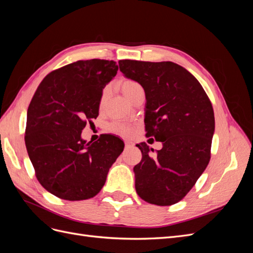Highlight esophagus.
Wrapping results in <instances>:
<instances>
[{
  "mask_svg": "<svg viewBox=\"0 0 253 253\" xmlns=\"http://www.w3.org/2000/svg\"><path fill=\"white\" fill-rule=\"evenodd\" d=\"M125 143H126V149H129L131 147H133V142H132V141L126 140V141H125Z\"/></svg>",
  "mask_w": 253,
  "mask_h": 253,
  "instance_id": "34e87169",
  "label": "esophagus"
}]
</instances>
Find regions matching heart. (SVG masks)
Segmentation results:
<instances>
[{
    "mask_svg": "<svg viewBox=\"0 0 253 253\" xmlns=\"http://www.w3.org/2000/svg\"><path fill=\"white\" fill-rule=\"evenodd\" d=\"M119 86H120V89H121V93L124 94V96L126 99H128L129 97H131L135 93V91L141 89L140 84H138V83L133 81V80H129V79L121 81ZM113 128L116 132H118L120 134H125V135L128 134L129 131H131V129H129V127H127V126H124V125H116V126H113Z\"/></svg>",
    "mask_w": 253,
    "mask_h": 253,
    "instance_id": "1",
    "label": "heart"
}]
</instances>
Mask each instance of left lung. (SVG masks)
Instances as JSON below:
<instances>
[{
    "mask_svg": "<svg viewBox=\"0 0 253 253\" xmlns=\"http://www.w3.org/2000/svg\"><path fill=\"white\" fill-rule=\"evenodd\" d=\"M118 63L126 78L143 87L147 136L163 143L154 155L145 142L136 144L142 154L134 167L136 192L153 205H174L209 164L215 128L212 104L201 83L178 64L136 60Z\"/></svg>",
    "mask_w": 253,
    "mask_h": 253,
    "instance_id": "1",
    "label": "left lung"
}]
</instances>
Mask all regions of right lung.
<instances>
[{
    "label": "right lung",
    "mask_w": 253,
    "mask_h": 253,
    "mask_svg": "<svg viewBox=\"0 0 253 253\" xmlns=\"http://www.w3.org/2000/svg\"><path fill=\"white\" fill-rule=\"evenodd\" d=\"M118 71L115 61H77L48 74L27 110L25 144L38 180L66 201L97 195L110 168L124 151L118 137L82 139L86 122L96 118L102 90Z\"/></svg>",
    "instance_id": "right-lung-1"
}]
</instances>
